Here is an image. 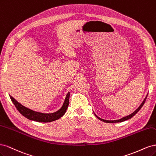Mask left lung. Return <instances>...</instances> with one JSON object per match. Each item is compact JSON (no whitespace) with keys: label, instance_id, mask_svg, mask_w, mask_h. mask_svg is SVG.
<instances>
[{"label":"left lung","instance_id":"8db88e82","mask_svg":"<svg viewBox=\"0 0 156 156\" xmlns=\"http://www.w3.org/2000/svg\"><path fill=\"white\" fill-rule=\"evenodd\" d=\"M147 96H148V94H147V96H146V97L144 98V100L142 102V103L140 104V105H139V106L137 108V109H136L135 110V111L132 113H131V114H129V115H127V116H126V117H122V118H121V119H117V120H105V119H101V118H100L99 117H98L97 115L95 114L94 113V112H93V113H94V114L95 115V116H96L99 120H102V121H103V122H107V123H116V122H124V121H125V120H128V119H131L132 117H133L134 115L136 114L139 110L141 109V108L143 107V105H144V102H145V100H146V99H147Z\"/></svg>","mask_w":156,"mask_h":156}]
</instances>
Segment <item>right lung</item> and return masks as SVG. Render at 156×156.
<instances>
[{"label": "right lung", "instance_id": "obj_1", "mask_svg": "<svg viewBox=\"0 0 156 156\" xmlns=\"http://www.w3.org/2000/svg\"><path fill=\"white\" fill-rule=\"evenodd\" d=\"M69 97L70 93L69 92L67 94L66 97H65L62 106L59 110H58L57 112H55L54 113H41L36 111H34V110H32L24 106L23 105L17 102L16 99L11 96V95H9V97H10L12 102L13 103L15 106H16V108H17V109L19 112L20 113L29 120H34V121H37L39 122H52L63 116L68 108V105L69 103Z\"/></svg>", "mask_w": 156, "mask_h": 156}]
</instances>
